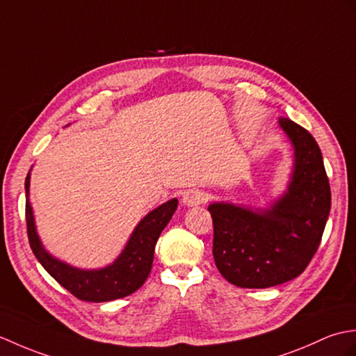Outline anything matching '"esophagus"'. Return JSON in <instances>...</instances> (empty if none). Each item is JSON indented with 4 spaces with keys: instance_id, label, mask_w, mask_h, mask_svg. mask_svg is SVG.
Returning a JSON list of instances; mask_svg holds the SVG:
<instances>
[{
    "instance_id": "34e87169",
    "label": "esophagus",
    "mask_w": 356,
    "mask_h": 356,
    "mask_svg": "<svg viewBox=\"0 0 356 356\" xmlns=\"http://www.w3.org/2000/svg\"><path fill=\"white\" fill-rule=\"evenodd\" d=\"M205 201H207V195L201 188H191V191H187L183 195V202L187 207H195V205L204 204Z\"/></svg>"
}]
</instances>
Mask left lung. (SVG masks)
Wrapping results in <instances>:
<instances>
[{"mask_svg": "<svg viewBox=\"0 0 356 356\" xmlns=\"http://www.w3.org/2000/svg\"><path fill=\"white\" fill-rule=\"evenodd\" d=\"M296 151L288 192L270 210L211 204L213 257L222 277L239 288H270L298 277L317 252L330 211V186L317 141L280 118Z\"/></svg>", "mask_w": 356, "mask_h": 356, "instance_id": "8db88e82", "label": "left lung"}]
</instances>
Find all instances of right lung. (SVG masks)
Instances as JSON below:
<instances>
[{"instance_id": "add662e5", "label": "right lung", "mask_w": 356, "mask_h": 356, "mask_svg": "<svg viewBox=\"0 0 356 356\" xmlns=\"http://www.w3.org/2000/svg\"><path fill=\"white\" fill-rule=\"evenodd\" d=\"M30 173L26 178V222L30 248L45 271L64 286L76 298L83 302H109L136 292L146 282L152 270L155 243L164 227L169 224L178 207V200L173 198L152 210L140 220L123 252L113 265L102 270L83 271L70 266L47 252L36 234V228L29 202Z\"/></svg>"}]
</instances>
